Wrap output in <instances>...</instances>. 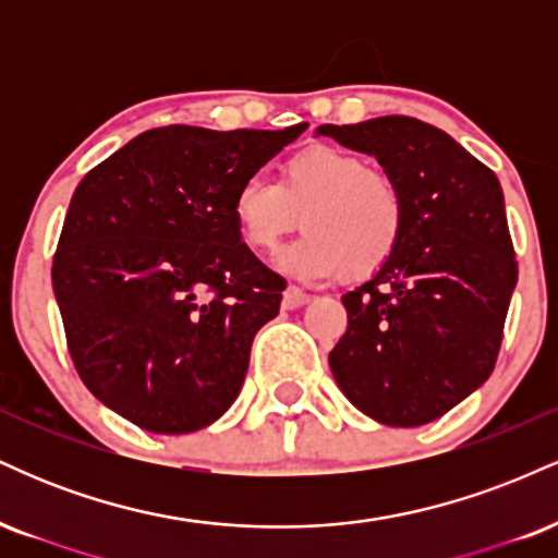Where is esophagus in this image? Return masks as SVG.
I'll return each mask as SVG.
<instances>
[{
  "label": "esophagus",
  "mask_w": 558,
  "mask_h": 558,
  "mask_svg": "<svg viewBox=\"0 0 558 558\" xmlns=\"http://www.w3.org/2000/svg\"><path fill=\"white\" fill-rule=\"evenodd\" d=\"M310 301H312L310 293L301 291L299 286H288L286 288V293H283V306H286V310H299V306L310 304Z\"/></svg>",
  "instance_id": "34e87169"
}]
</instances>
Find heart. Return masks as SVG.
I'll list each match as a JSON object with an SVG mask.
<instances>
[{"mask_svg":"<svg viewBox=\"0 0 558 558\" xmlns=\"http://www.w3.org/2000/svg\"><path fill=\"white\" fill-rule=\"evenodd\" d=\"M241 241L257 254H275L299 222L306 233L283 254V267L301 278L328 280L345 272L367 278L399 248L407 202L388 172L341 146H306L280 165V181L243 178L230 202Z\"/></svg>","mask_w":558,"mask_h":558,"instance_id":"b5f03b06","label":"heart"}]
</instances>
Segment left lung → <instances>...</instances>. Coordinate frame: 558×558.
<instances>
[{
	"mask_svg": "<svg viewBox=\"0 0 558 558\" xmlns=\"http://www.w3.org/2000/svg\"><path fill=\"white\" fill-rule=\"evenodd\" d=\"M317 133L373 155L407 202L393 257L341 299L349 328L328 356L332 377L367 417L427 425L496 367L520 272L501 183L417 118L386 114Z\"/></svg>",
	"mask_w": 558,
	"mask_h": 558,
	"instance_id": "1",
	"label": "left lung"
}]
</instances>
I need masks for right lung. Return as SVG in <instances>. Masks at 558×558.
Here are the masks:
<instances>
[{
	"label": "right lung",
	"mask_w": 558,
	"mask_h": 558,
	"mask_svg": "<svg viewBox=\"0 0 558 558\" xmlns=\"http://www.w3.org/2000/svg\"><path fill=\"white\" fill-rule=\"evenodd\" d=\"M304 128H151L83 175L52 286L70 360L120 417L183 435L235 401L286 280L241 243L230 202Z\"/></svg>",
	"instance_id": "add662e5"
}]
</instances>
